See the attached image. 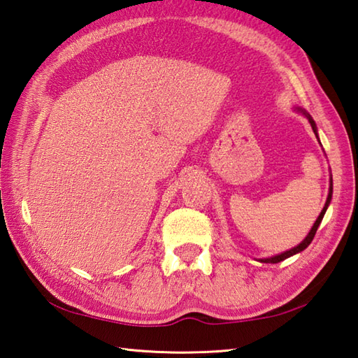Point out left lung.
Listing matches in <instances>:
<instances>
[{
    "label": "left lung",
    "mask_w": 358,
    "mask_h": 358,
    "mask_svg": "<svg viewBox=\"0 0 358 358\" xmlns=\"http://www.w3.org/2000/svg\"><path fill=\"white\" fill-rule=\"evenodd\" d=\"M298 111H300L301 114H304L306 117H308V120H309V123H310V127H312V129H313V133H315V136L318 137V134H317V125H315V122H313V119L310 117V115L304 111V109H301V108H296ZM331 199H332V178H331V187H329V194H327V199H326V203H324V207H323V210H322V213H320V216L317 217V221H315V224L312 225V229H310V231H309V235L304 238V241H301L300 244H298L296 247H294V249H290V250H287V252H284V253H281V255H276V257H272V258H262V259H259L261 262H272V264H276V262H280V261H282V259H286V258H289V257H292V255H296V253H300V252H303L306 247H308L310 243H312V239H313V236H315V233H317V229H318V225L322 224V221H323V216H324V213H326V210H327V207H329V203H331Z\"/></svg>",
    "instance_id": "obj_1"
}]
</instances>
